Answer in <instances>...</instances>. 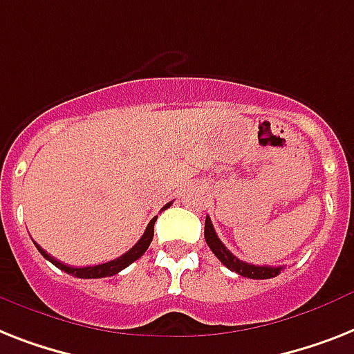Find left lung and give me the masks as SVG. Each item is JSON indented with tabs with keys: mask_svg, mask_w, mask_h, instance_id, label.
Returning <instances> with one entry per match:
<instances>
[{
	"mask_svg": "<svg viewBox=\"0 0 354 354\" xmlns=\"http://www.w3.org/2000/svg\"><path fill=\"white\" fill-rule=\"evenodd\" d=\"M205 242L211 247V251L214 252V257L222 261L223 266L231 271L242 274V277L252 278V280H267V278H274L280 274L283 267H267V266H252V263H245V261L238 260L229 249L222 243V240L218 238L214 227H212L211 218H205Z\"/></svg>",
	"mask_w": 354,
	"mask_h": 354,
	"instance_id": "8db88e82",
	"label": "left lung"
}]
</instances>
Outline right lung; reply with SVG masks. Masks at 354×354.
Instances as JSON below:
<instances>
[{"instance_id": "right-lung-1", "label": "right lung", "mask_w": 354, "mask_h": 354, "mask_svg": "<svg viewBox=\"0 0 354 354\" xmlns=\"http://www.w3.org/2000/svg\"><path fill=\"white\" fill-rule=\"evenodd\" d=\"M171 205V203H167V205L163 207V209H167V207ZM156 218L154 216L149 222L147 229H145V232H143V236L138 240V243L134 247H131L125 254H122L120 258H114V260L111 261H105V263H97V266H93V267H71V266H65V263H62V261H57L56 258H53L50 254H47V251H43L41 247H37V251L41 252L43 258H47L50 263H54V266L57 267V269H62V271L68 272V274H73V277L76 278H105V277H112V274H118L120 271H123L125 267H129L132 263V261H136L138 258L143 257V252L147 251L149 245H151L152 242V236H154V222H156Z\"/></svg>"}]
</instances>
